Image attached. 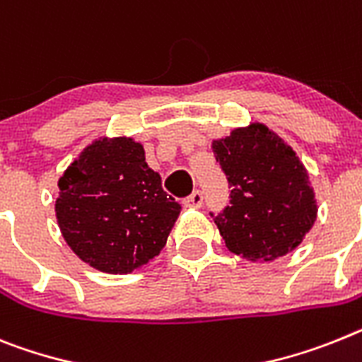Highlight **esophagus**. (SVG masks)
Returning a JSON list of instances; mask_svg holds the SVG:
<instances>
[{"label":"esophagus","instance_id":"esophagus-1","mask_svg":"<svg viewBox=\"0 0 362 362\" xmlns=\"http://www.w3.org/2000/svg\"><path fill=\"white\" fill-rule=\"evenodd\" d=\"M185 206H192V209H199L203 205V192L202 190H194L188 197H185Z\"/></svg>","mask_w":362,"mask_h":362}]
</instances>
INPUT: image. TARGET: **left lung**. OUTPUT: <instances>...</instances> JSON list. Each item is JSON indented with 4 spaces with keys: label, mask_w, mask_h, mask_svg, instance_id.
I'll list each match as a JSON object with an SVG mask.
<instances>
[{
    "label": "left lung",
    "mask_w": 362,
    "mask_h": 362,
    "mask_svg": "<svg viewBox=\"0 0 362 362\" xmlns=\"http://www.w3.org/2000/svg\"><path fill=\"white\" fill-rule=\"evenodd\" d=\"M230 202L211 218L230 252L276 260L300 245L317 218L313 188L295 151L264 124L234 129L212 143Z\"/></svg>",
    "instance_id": "left-lung-1"
}]
</instances>
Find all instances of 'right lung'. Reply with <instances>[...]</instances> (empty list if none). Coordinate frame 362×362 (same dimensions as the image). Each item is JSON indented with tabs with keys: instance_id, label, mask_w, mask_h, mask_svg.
I'll return each instance as SVG.
<instances>
[{
	"instance_id": "obj_1",
	"label": "right lung",
	"mask_w": 362,
	"mask_h": 362,
	"mask_svg": "<svg viewBox=\"0 0 362 362\" xmlns=\"http://www.w3.org/2000/svg\"><path fill=\"white\" fill-rule=\"evenodd\" d=\"M57 218L80 260L128 274L153 260L181 212L134 139L89 144L58 181Z\"/></svg>"
}]
</instances>
